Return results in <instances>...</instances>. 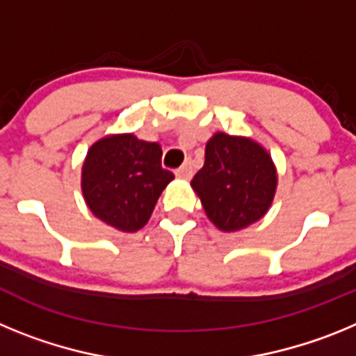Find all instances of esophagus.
<instances>
[{
    "mask_svg": "<svg viewBox=\"0 0 356 356\" xmlns=\"http://www.w3.org/2000/svg\"><path fill=\"white\" fill-rule=\"evenodd\" d=\"M176 176L181 178V180H188L191 176H193V168H191V163H184L180 169H176Z\"/></svg>",
    "mask_w": 356,
    "mask_h": 356,
    "instance_id": "1",
    "label": "esophagus"
}]
</instances>
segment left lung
<instances>
[{
  "mask_svg": "<svg viewBox=\"0 0 356 356\" xmlns=\"http://www.w3.org/2000/svg\"><path fill=\"white\" fill-rule=\"evenodd\" d=\"M191 187L207 217L221 232H238L271 209L278 172L271 155L257 140L217 131L205 147V165Z\"/></svg>",
  "mask_w": 356,
  "mask_h": 356,
  "instance_id": "8db88e82",
  "label": "left lung"
}]
</instances>
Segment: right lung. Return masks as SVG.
Returning a JSON list of instances; mask_svg holds the SVG:
<instances>
[{"label": "right lung", "instance_id": "1", "mask_svg": "<svg viewBox=\"0 0 356 356\" xmlns=\"http://www.w3.org/2000/svg\"><path fill=\"white\" fill-rule=\"evenodd\" d=\"M160 160V144L139 140L134 134L96 140L81 165V193L90 212L119 232L143 228L162 191L175 180Z\"/></svg>", "mask_w": 356, "mask_h": 356}]
</instances>
